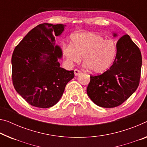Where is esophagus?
Segmentation results:
<instances>
[{
    "label": "esophagus",
    "mask_w": 147,
    "mask_h": 147,
    "mask_svg": "<svg viewBox=\"0 0 147 147\" xmlns=\"http://www.w3.org/2000/svg\"><path fill=\"white\" fill-rule=\"evenodd\" d=\"M74 75H75V76H78L81 73V71H79V70H78V69H75L74 71Z\"/></svg>",
    "instance_id": "obj_1"
}]
</instances>
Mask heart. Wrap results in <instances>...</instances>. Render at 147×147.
<instances>
[{
  "label": "heart",
  "mask_w": 147,
  "mask_h": 147,
  "mask_svg": "<svg viewBox=\"0 0 147 147\" xmlns=\"http://www.w3.org/2000/svg\"><path fill=\"white\" fill-rule=\"evenodd\" d=\"M64 57L69 63H78L83 57L86 68L94 73L106 71L115 61L117 46L112 39H105L95 32H82L71 37V45L62 48Z\"/></svg>",
  "instance_id": "b5f03b06"
}]
</instances>
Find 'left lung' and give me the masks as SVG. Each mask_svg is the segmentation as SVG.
<instances>
[{"label":"left lung","mask_w":147,"mask_h":147,"mask_svg":"<svg viewBox=\"0 0 147 147\" xmlns=\"http://www.w3.org/2000/svg\"><path fill=\"white\" fill-rule=\"evenodd\" d=\"M117 34L114 33V36ZM112 66L103 74L90 76L87 94L95 104L104 108L120 105L136 92L141 77V53L125 34L119 38Z\"/></svg>","instance_id":"obj_1"}]
</instances>
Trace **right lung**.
Returning <instances> with one entry per match:
<instances>
[{"instance_id":"add662e5","label":"right lung","mask_w":147,"mask_h":147,"mask_svg":"<svg viewBox=\"0 0 147 147\" xmlns=\"http://www.w3.org/2000/svg\"><path fill=\"white\" fill-rule=\"evenodd\" d=\"M65 25L42 23L31 30L16 46L11 57L12 82L28 103L38 108L55 105L65 86L74 78V71L60 67L62 50L55 37Z\"/></svg>"}]
</instances>
